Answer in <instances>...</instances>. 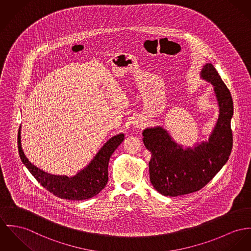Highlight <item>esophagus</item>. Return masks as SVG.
<instances>
[{"label":"esophagus","mask_w":251,"mask_h":251,"mask_svg":"<svg viewBox=\"0 0 251 251\" xmlns=\"http://www.w3.org/2000/svg\"><path fill=\"white\" fill-rule=\"evenodd\" d=\"M143 126V123L142 122H139V123H136V126L135 127H142Z\"/></svg>","instance_id":"1"}]
</instances>
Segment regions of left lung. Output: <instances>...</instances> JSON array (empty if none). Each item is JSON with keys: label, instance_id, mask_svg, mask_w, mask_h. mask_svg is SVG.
Here are the masks:
<instances>
[{"label": "left lung", "instance_id": "8db88e82", "mask_svg": "<svg viewBox=\"0 0 251 251\" xmlns=\"http://www.w3.org/2000/svg\"><path fill=\"white\" fill-rule=\"evenodd\" d=\"M200 77L213 85L219 116L207 139L191 146L176 143L161 126L143 130V143L151 153L150 180L163 196L176 197L199 191L228 160L232 149L231 94L212 64L203 65Z\"/></svg>", "mask_w": 251, "mask_h": 251}]
</instances>
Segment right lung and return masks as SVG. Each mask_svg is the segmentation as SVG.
<instances>
[{"instance_id":"1","label":"right lung","mask_w":251,"mask_h":251,"mask_svg":"<svg viewBox=\"0 0 251 251\" xmlns=\"http://www.w3.org/2000/svg\"><path fill=\"white\" fill-rule=\"evenodd\" d=\"M124 140V134L112 136L97 152L90 163L73 176L51 175L32 164L23 151L21 127L18 132V150L25 166L48 191L58 198L72 201L90 199L105 188L108 182V165L112 154Z\"/></svg>"}]
</instances>
